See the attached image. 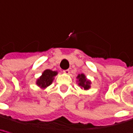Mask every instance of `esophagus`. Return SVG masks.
Segmentation results:
<instances>
[{
    "mask_svg": "<svg viewBox=\"0 0 133 133\" xmlns=\"http://www.w3.org/2000/svg\"><path fill=\"white\" fill-rule=\"evenodd\" d=\"M63 72H64L65 74H69L70 71H69L68 69H67V70H64V71H63Z\"/></svg>",
    "mask_w": 133,
    "mask_h": 133,
    "instance_id": "34e87169",
    "label": "esophagus"
}]
</instances>
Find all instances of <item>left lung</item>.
<instances>
[{"label":"left lung","instance_id":"obj_1","mask_svg":"<svg viewBox=\"0 0 133 133\" xmlns=\"http://www.w3.org/2000/svg\"><path fill=\"white\" fill-rule=\"evenodd\" d=\"M77 78L78 79V85L79 86H82V88H84V89L87 90L90 88V82L89 80L86 79L85 76L84 74H81V75H78Z\"/></svg>","mask_w":133,"mask_h":133}]
</instances>
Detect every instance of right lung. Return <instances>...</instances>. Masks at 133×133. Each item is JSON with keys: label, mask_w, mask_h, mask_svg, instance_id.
Wrapping results in <instances>:
<instances>
[{"label": "right lung", "mask_w": 133, "mask_h": 133, "mask_svg": "<svg viewBox=\"0 0 133 133\" xmlns=\"http://www.w3.org/2000/svg\"><path fill=\"white\" fill-rule=\"evenodd\" d=\"M57 74H58L57 71H53L50 69H47L42 73V75L37 80L36 84L38 86H40L41 88L44 89L52 83L54 77Z\"/></svg>", "instance_id": "right-lung-1"}]
</instances>
